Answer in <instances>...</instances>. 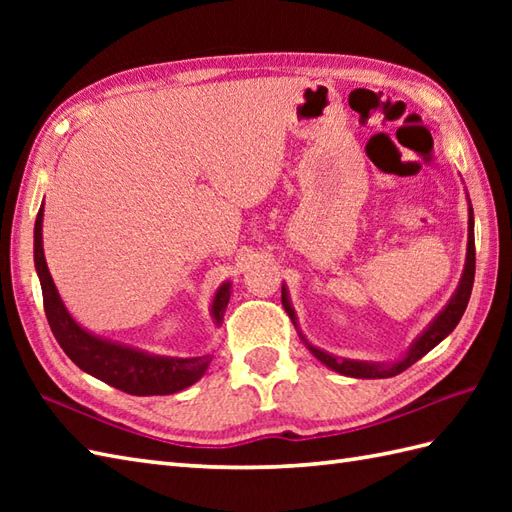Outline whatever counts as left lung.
Returning a JSON list of instances; mask_svg holds the SVG:
<instances>
[{
    "label": "left lung",
    "instance_id": "8db88e82",
    "mask_svg": "<svg viewBox=\"0 0 512 512\" xmlns=\"http://www.w3.org/2000/svg\"><path fill=\"white\" fill-rule=\"evenodd\" d=\"M473 279H475V233H473V209L469 206V248H466V266H464V275L460 279V286L455 290V295L451 297V301L447 303V308H444L436 321H433L427 330L422 332L420 339L411 345L409 354L402 358V361L394 363V365H374V363H361V361H339V358H334L330 354H325L317 347H312L310 343H306L310 347V352L319 358L321 363L328 365L334 372H339L343 376H352V378H391L400 372H405L407 367H411L420 358L431 352L433 347H436L444 336H449L455 325L460 323L462 314L469 306V299H471V290H473ZM281 303H284L286 312L290 314L292 323H295V312H292L290 303H288V295H286V288H281ZM306 341V339H303Z\"/></svg>",
    "mask_w": 512,
    "mask_h": 512
}]
</instances>
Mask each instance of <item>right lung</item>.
Returning <instances> with one entry per match:
<instances>
[{"label": "right lung", "instance_id": "right-lung-1", "mask_svg": "<svg viewBox=\"0 0 512 512\" xmlns=\"http://www.w3.org/2000/svg\"><path fill=\"white\" fill-rule=\"evenodd\" d=\"M41 222L43 206L37 213L35 222V266L41 281L43 292V310L50 323L54 339L59 341L61 350L70 356L74 365H79L83 372L92 374L103 383L125 391L132 396H167L176 391L187 389L195 380L206 372L211 363V356L195 358H173V356H151L145 352L132 350L127 345H116L112 341L99 339L90 332H85L76 323L70 312L65 310L59 297L50 270L43 257V239H41ZM231 299V284H224L213 299V319L220 325L224 317V308Z\"/></svg>", "mask_w": 512, "mask_h": 512}]
</instances>
